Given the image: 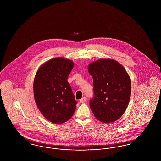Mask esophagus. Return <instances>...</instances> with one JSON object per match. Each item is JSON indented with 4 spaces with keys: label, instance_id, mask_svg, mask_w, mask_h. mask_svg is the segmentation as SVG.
<instances>
[{
    "label": "esophagus",
    "instance_id": "34e87169",
    "mask_svg": "<svg viewBox=\"0 0 161 161\" xmlns=\"http://www.w3.org/2000/svg\"><path fill=\"white\" fill-rule=\"evenodd\" d=\"M86 100H87L86 97H83V98H82L81 100H80V102L81 103H85V102L86 101Z\"/></svg>",
    "mask_w": 161,
    "mask_h": 161
}]
</instances>
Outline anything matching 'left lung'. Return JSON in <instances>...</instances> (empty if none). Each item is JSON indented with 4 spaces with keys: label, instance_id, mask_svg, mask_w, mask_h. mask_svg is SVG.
I'll list each match as a JSON object with an SVG mask.
<instances>
[{
    "label": "left lung",
    "instance_id": "8db88e82",
    "mask_svg": "<svg viewBox=\"0 0 161 161\" xmlns=\"http://www.w3.org/2000/svg\"><path fill=\"white\" fill-rule=\"evenodd\" d=\"M93 81L94 97L90 107L95 117L104 123L119 119L128 106L131 95V80L118 61L103 58L88 66Z\"/></svg>",
    "mask_w": 161,
    "mask_h": 161
}]
</instances>
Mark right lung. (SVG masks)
<instances>
[{"mask_svg":"<svg viewBox=\"0 0 161 161\" xmlns=\"http://www.w3.org/2000/svg\"><path fill=\"white\" fill-rule=\"evenodd\" d=\"M74 63L57 57L43 63L37 70L33 85L37 107L47 120L60 124L68 121L76 109L77 101L68 78Z\"/></svg>","mask_w":161,"mask_h":161,"instance_id":"1","label":"right lung"}]
</instances>
